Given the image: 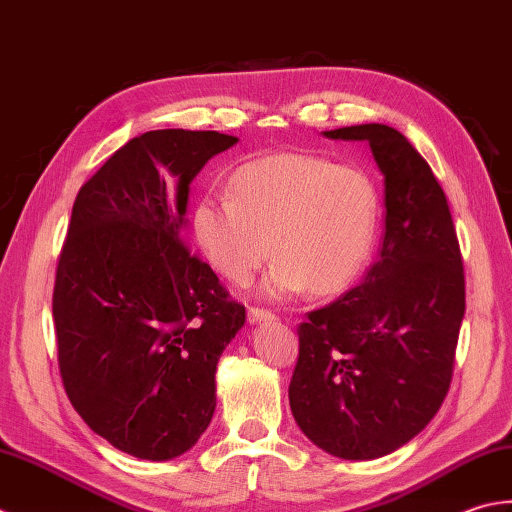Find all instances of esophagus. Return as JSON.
<instances>
[{"instance_id": "esophagus-1", "label": "esophagus", "mask_w": 512, "mask_h": 512, "mask_svg": "<svg viewBox=\"0 0 512 512\" xmlns=\"http://www.w3.org/2000/svg\"><path fill=\"white\" fill-rule=\"evenodd\" d=\"M247 316H249V322H267L276 318V314H271V311L265 307H249Z\"/></svg>"}]
</instances>
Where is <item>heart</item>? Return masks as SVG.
<instances>
[{"label":"heart","instance_id":"obj_1","mask_svg":"<svg viewBox=\"0 0 512 512\" xmlns=\"http://www.w3.org/2000/svg\"><path fill=\"white\" fill-rule=\"evenodd\" d=\"M229 190L207 192L192 214L198 247L229 283H247L269 252L271 296L336 294L367 265L382 207L364 170L283 152L241 165Z\"/></svg>","mask_w":512,"mask_h":512}]
</instances>
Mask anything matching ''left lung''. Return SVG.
Listing matches in <instances>:
<instances>
[{"label":"left lung","instance_id":"1","mask_svg":"<svg viewBox=\"0 0 512 512\" xmlns=\"http://www.w3.org/2000/svg\"><path fill=\"white\" fill-rule=\"evenodd\" d=\"M325 137L369 143L384 174V238L362 283L300 322L289 404L322 451L375 460L413 440L451 387L462 252L442 185L402 132L364 123Z\"/></svg>","mask_w":512,"mask_h":512}]
</instances>
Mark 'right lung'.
Wrapping results in <instances>:
<instances>
[{
	"instance_id": "right-lung-1",
	"label": "right lung",
	"mask_w": 512,
	"mask_h": 512,
	"mask_svg": "<svg viewBox=\"0 0 512 512\" xmlns=\"http://www.w3.org/2000/svg\"><path fill=\"white\" fill-rule=\"evenodd\" d=\"M236 141L145 132L72 205L52 291L61 382L92 431L141 460H172L205 433L218 358L245 325V305L183 241L192 179Z\"/></svg>"
}]
</instances>
